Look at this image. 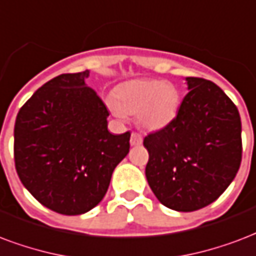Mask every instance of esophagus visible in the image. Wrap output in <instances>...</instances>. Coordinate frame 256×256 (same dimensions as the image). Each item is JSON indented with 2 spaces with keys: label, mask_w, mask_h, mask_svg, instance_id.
Returning <instances> with one entry per match:
<instances>
[{
  "label": "esophagus",
  "mask_w": 256,
  "mask_h": 256,
  "mask_svg": "<svg viewBox=\"0 0 256 256\" xmlns=\"http://www.w3.org/2000/svg\"><path fill=\"white\" fill-rule=\"evenodd\" d=\"M130 142L132 146H140V144L143 143V136L138 134V132H132Z\"/></svg>",
  "instance_id": "obj_1"
}]
</instances>
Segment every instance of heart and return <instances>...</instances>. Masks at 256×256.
<instances>
[{
  "mask_svg": "<svg viewBox=\"0 0 256 256\" xmlns=\"http://www.w3.org/2000/svg\"><path fill=\"white\" fill-rule=\"evenodd\" d=\"M180 102L176 84L160 80H134L118 84L108 104L117 117L136 114L140 126L156 130L172 122Z\"/></svg>",
  "mask_w": 256,
  "mask_h": 256,
  "instance_id": "obj_1",
  "label": "heart"
}]
</instances>
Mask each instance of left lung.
Returning a JSON list of instances; mask_svg holds the SVG:
<instances>
[{"instance_id": "left-lung-1", "label": "left lung", "mask_w": 256, "mask_h": 256, "mask_svg": "<svg viewBox=\"0 0 256 256\" xmlns=\"http://www.w3.org/2000/svg\"><path fill=\"white\" fill-rule=\"evenodd\" d=\"M176 116L144 138L146 176L167 208L193 212L216 201L242 162V121L230 98L210 80L189 76Z\"/></svg>"}]
</instances>
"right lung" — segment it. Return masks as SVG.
I'll list each match as a JSON object with an SVG mask.
<instances>
[{"label": "right lung", "mask_w": 256, "mask_h": 256, "mask_svg": "<svg viewBox=\"0 0 256 256\" xmlns=\"http://www.w3.org/2000/svg\"><path fill=\"white\" fill-rule=\"evenodd\" d=\"M89 70L48 80L17 113L14 166L34 198L76 216L101 202L114 167L130 152V132L108 130L106 105L84 80Z\"/></svg>", "instance_id": "add662e5"}]
</instances>
